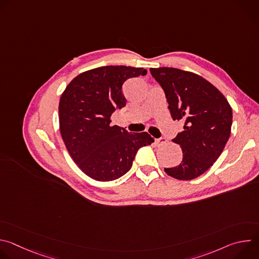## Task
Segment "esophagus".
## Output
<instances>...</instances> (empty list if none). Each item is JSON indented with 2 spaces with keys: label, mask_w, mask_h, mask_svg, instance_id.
Here are the masks:
<instances>
[{
  "label": "esophagus",
  "mask_w": 259,
  "mask_h": 259,
  "mask_svg": "<svg viewBox=\"0 0 259 259\" xmlns=\"http://www.w3.org/2000/svg\"><path fill=\"white\" fill-rule=\"evenodd\" d=\"M166 141H167V140H166V138H164V137H161V138H157V139H156V143L159 144V145L165 143Z\"/></svg>",
  "instance_id": "34e87169"
}]
</instances>
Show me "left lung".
<instances>
[{
    "instance_id": "left-lung-1",
    "label": "left lung",
    "mask_w": 259,
    "mask_h": 259,
    "mask_svg": "<svg viewBox=\"0 0 259 259\" xmlns=\"http://www.w3.org/2000/svg\"><path fill=\"white\" fill-rule=\"evenodd\" d=\"M163 88L172 119L183 123L173 142L180 145L182 161L165 172L191 180L206 172L223 153L230 138L233 112L216 87L194 72L173 67L150 69Z\"/></svg>"
}]
</instances>
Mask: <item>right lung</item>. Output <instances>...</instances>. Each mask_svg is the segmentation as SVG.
<instances>
[{"instance_id": "right-lung-1", "label": "right lung", "mask_w": 259, "mask_h": 259, "mask_svg": "<svg viewBox=\"0 0 259 259\" xmlns=\"http://www.w3.org/2000/svg\"><path fill=\"white\" fill-rule=\"evenodd\" d=\"M146 69L108 65L80 73L59 101V128L66 149L79 168L98 181L126 174L138 150L154 142L146 132L130 133L110 124V116L126 105L122 86Z\"/></svg>"}]
</instances>
